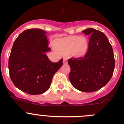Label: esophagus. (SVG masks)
I'll return each instance as SVG.
<instances>
[{"label": "esophagus", "mask_w": 124, "mask_h": 124, "mask_svg": "<svg viewBox=\"0 0 124 124\" xmlns=\"http://www.w3.org/2000/svg\"><path fill=\"white\" fill-rule=\"evenodd\" d=\"M67 60H68V58L67 57H64L63 58V62L64 64H66V63H67Z\"/></svg>", "instance_id": "obj_1"}]
</instances>
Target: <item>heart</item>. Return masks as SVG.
I'll return each mask as SVG.
<instances>
[{
    "label": "heart",
    "instance_id": "heart-1",
    "mask_svg": "<svg viewBox=\"0 0 124 124\" xmlns=\"http://www.w3.org/2000/svg\"><path fill=\"white\" fill-rule=\"evenodd\" d=\"M53 47L62 54H69L75 57H81L86 54L89 48V41L84 36H71L56 39Z\"/></svg>",
    "mask_w": 124,
    "mask_h": 124
}]
</instances>
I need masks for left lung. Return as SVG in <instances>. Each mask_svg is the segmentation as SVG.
Segmentation results:
<instances>
[{"instance_id":"1","label":"left lung","mask_w":124,"mask_h":124,"mask_svg":"<svg viewBox=\"0 0 124 124\" xmlns=\"http://www.w3.org/2000/svg\"><path fill=\"white\" fill-rule=\"evenodd\" d=\"M82 32L91 36L88 51L85 57L68 59L69 79L78 91L91 92L100 89L109 82L115 62L112 46L102 32L93 28Z\"/></svg>"}]
</instances>
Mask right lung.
Instances as JSON below:
<instances>
[{"instance_id": "add662e5", "label": "right lung", "mask_w": 124, "mask_h": 124, "mask_svg": "<svg viewBox=\"0 0 124 124\" xmlns=\"http://www.w3.org/2000/svg\"><path fill=\"white\" fill-rule=\"evenodd\" d=\"M46 33L39 29L24 31L15 40L9 57L11 80L17 88L29 94L46 92L54 74L63 65L62 59L53 63L46 54L51 50Z\"/></svg>"}]
</instances>
